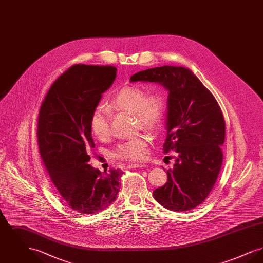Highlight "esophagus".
Wrapping results in <instances>:
<instances>
[{
  "label": "esophagus",
  "mask_w": 263,
  "mask_h": 263,
  "mask_svg": "<svg viewBox=\"0 0 263 263\" xmlns=\"http://www.w3.org/2000/svg\"><path fill=\"white\" fill-rule=\"evenodd\" d=\"M144 166H147L145 163H129L127 165L128 168H137V167H144Z\"/></svg>",
  "instance_id": "1"
}]
</instances>
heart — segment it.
<instances>
[{
  "instance_id": "1",
  "label": "heart",
  "mask_w": 263,
  "mask_h": 263,
  "mask_svg": "<svg viewBox=\"0 0 263 263\" xmlns=\"http://www.w3.org/2000/svg\"><path fill=\"white\" fill-rule=\"evenodd\" d=\"M111 110H122L134 113L137 124L151 131L158 130L163 123L165 114V102L159 92H149L139 87H125L115 92L109 100ZM111 113L104 108L97 107L90 116V129L100 140L110 136ZM149 134H141L120 143L114 150L116 159L139 161L145 159L150 142Z\"/></svg>"
}]
</instances>
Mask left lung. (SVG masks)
<instances>
[{
  "instance_id": "1",
  "label": "left lung",
  "mask_w": 263,
  "mask_h": 263,
  "mask_svg": "<svg viewBox=\"0 0 263 263\" xmlns=\"http://www.w3.org/2000/svg\"><path fill=\"white\" fill-rule=\"evenodd\" d=\"M161 84L168 90L163 153L175 151L167 181L153 191L164 208L194 209L211 192L223 163L225 119L210 90L184 67L163 66L138 72L130 82Z\"/></svg>"
}]
</instances>
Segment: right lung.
Here are the masks:
<instances>
[{"label":"right lung","instance_id":"right-lung-1","mask_svg":"<svg viewBox=\"0 0 263 263\" xmlns=\"http://www.w3.org/2000/svg\"><path fill=\"white\" fill-rule=\"evenodd\" d=\"M116 71L113 66H72L51 86L38 114L42 162L67 205L82 214L107 208L120 188L121 170L101 174L88 164V151L95 147L90 116L112 86Z\"/></svg>","mask_w":263,"mask_h":263}]
</instances>
